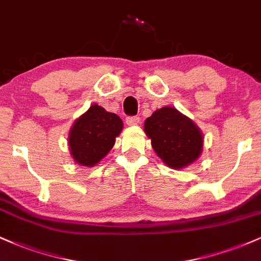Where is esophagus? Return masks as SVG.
I'll list each match as a JSON object with an SVG mask.
<instances>
[{
    "mask_svg": "<svg viewBox=\"0 0 261 261\" xmlns=\"http://www.w3.org/2000/svg\"><path fill=\"white\" fill-rule=\"evenodd\" d=\"M140 122L139 116H127L126 118V124L127 125H137Z\"/></svg>",
    "mask_w": 261,
    "mask_h": 261,
    "instance_id": "34e87169",
    "label": "esophagus"
}]
</instances>
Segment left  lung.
Wrapping results in <instances>:
<instances>
[{
    "label": "left lung",
    "mask_w": 261,
    "mask_h": 261,
    "mask_svg": "<svg viewBox=\"0 0 261 261\" xmlns=\"http://www.w3.org/2000/svg\"><path fill=\"white\" fill-rule=\"evenodd\" d=\"M145 133L151 139L155 153L174 169L193 163L202 151L201 131L175 108L155 110L146 119Z\"/></svg>",
    "instance_id": "left-lung-1"
}]
</instances>
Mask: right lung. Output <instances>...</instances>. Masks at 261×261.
Returning <instances> with one entry per match:
<instances>
[{
    "label": "right lung",
    "instance_id": "right-lung-1",
    "mask_svg": "<svg viewBox=\"0 0 261 261\" xmlns=\"http://www.w3.org/2000/svg\"><path fill=\"white\" fill-rule=\"evenodd\" d=\"M122 121L116 114L108 113L97 104L74 121L68 145L74 161L93 167L113 148L115 137L121 133Z\"/></svg>",
    "mask_w": 261,
    "mask_h": 261
}]
</instances>
